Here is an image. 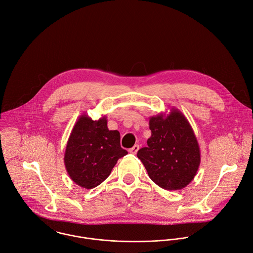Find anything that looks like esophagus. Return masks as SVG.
Segmentation results:
<instances>
[{
    "label": "esophagus",
    "mask_w": 253,
    "mask_h": 253,
    "mask_svg": "<svg viewBox=\"0 0 253 253\" xmlns=\"http://www.w3.org/2000/svg\"><path fill=\"white\" fill-rule=\"evenodd\" d=\"M139 149H140V146L139 145H135L133 148H131L130 150H129V152L130 153H132V154H136L138 151H139Z\"/></svg>",
    "instance_id": "obj_1"
}]
</instances>
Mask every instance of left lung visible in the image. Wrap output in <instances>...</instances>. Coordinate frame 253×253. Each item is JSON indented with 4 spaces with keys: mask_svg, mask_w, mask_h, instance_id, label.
<instances>
[{
    "mask_svg": "<svg viewBox=\"0 0 253 253\" xmlns=\"http://www.w3.org/2000/svg\"><path fill=\"white\" fill-rule=\"evenodd\" d=\"M148 147L138 152L152 181L167 191L182 190L197 175L201 150L186 116L177 108L150 117Z\"/></svg>",
    "mask_w": 253,
    "mask_h": 253,
    "instance_id": "8db88e82",
    "label": "left lung"
}]
</instances>
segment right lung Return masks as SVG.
Returning a JSON list of instances; mask_svg holds the SVG:
<instances>
[{
  "mask_svg": "<svg viewBox=\"0 0 253 253\" xmlns=\"http://www.w3.org/2000/svg\"><path fill=\"white\" fill-rule=\"evenodd\" d=\"M127 153L120 147V133L108 130L106 116L93 120L84 113L73 126L63 160L71 180L90 190L101 184Z\"/></svg>",
  "mask_w": 253,
  "mask_h": 253,
  "instance_id": "obj_1",
  "label": "right lung"
}]
</instances>
